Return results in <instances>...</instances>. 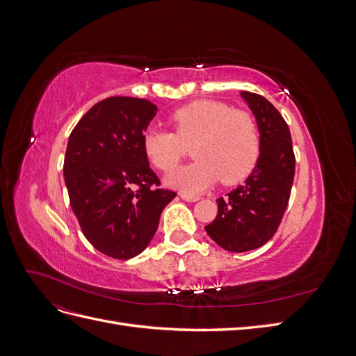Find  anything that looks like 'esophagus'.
Wrapping results in <instances>:
<instances>
[{"instance_id":"1","label":"esophagus","mask_w":356,"mask_h":356,"mask_svg":"<svg viewBox=\"0 0 356 356\" xmlns=\"http://www.w3.org/2000/svg\"><path fill=\"white\" fill-rule=\"evenodd\" d=\"M181 199L182 200H186V202H197L200 197L199 196H191V195H188V193H181Z\"/></svg>"}]
</instances>
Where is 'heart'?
I'll return each mask as SVG.
<instances>
[{"label": "heart", "mask_w": 356, "mask_h": 356, "mask_svg": "<svg viewBox=\"0 0 356 356\" xmlns=\"http://www.w3.org/2000/svg\"><path fill=\"white\" fill-rule=\"evenodd\" d=\"M174 134L148 129L143 149L149 163L161 172L174 169L191 147L196 160L175 169L166 184L188 193H199L221 179L233 186L243 181L257 166L261 153V134L252 114L233 110L220 101L190 102L170 114Z\"/></svg>", "instance_id": "1"}]
</instances>
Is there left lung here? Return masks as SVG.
<instances>
[{"label":"left lung","mask_w":356,"mask_h":356,"mask_svg":"<svg viewBox=\"0 0 356 356\" xmlns=\"http://www.w3.org/2000/svg\"><path fill=\"white\" fill-rule=\"evenodd\" d=\"M261 134V153L245 184L217 199L218 213L204 230L225 251L257 250L273 238L288 207L296 174L289 127L264 96L242 92Z\"/></svg>","instance_id":"1"}]
</instances>
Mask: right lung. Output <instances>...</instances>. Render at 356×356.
I'll list each match as a JSON object with an SVG mask.
<instances>
[{
	"mask_svg": "<svg viewBox=\"0 0 356 356\" xmlns=\"http://www.w3.org/2000/svg\"><path fill=\"white\" fill-rule=\"evenodd\" d=\"M156 111L147 99L111 96L95 104L68 139L63 177L72 212L86 239L115 260L145 250L177 196L160 188L143 149Z\"/></svg>",
	"mask_w": 356,
	"mask_h": 356,
	"instance_id": "right-lung-1",
	"label": "right lung"
}]
</instances>
